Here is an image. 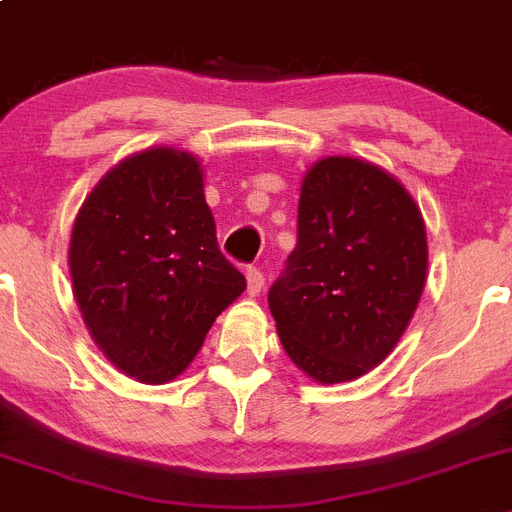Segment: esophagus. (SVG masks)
<instances>
[{"label":"esophagus","instance_id":"obj_1","mask_svg":"<svg viewBox=\"0 0 512 512\" xmlns=\"http://www.w3.org/2000/svg\"><path fill=\"white\" fill-rule=\"evenodd\" d=\"M245 277H247V294H250V297H257V294L262 292V287H265V275H262L257 267H247Z\"/></svg>","mask_w":512,"mask_h":512}]
</instances>
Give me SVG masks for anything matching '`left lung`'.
Segmentation results:
<instances>
[{"label": "left lung", "mask_w": 512, "mask_h": 512, "mask_svg": "<svg viewBox=\"0 0 512 512\" xmlns=\"http://www.w3.org/2000/svg\"><path fill=\"white\" fill-rule=\"evenodd\" d=\"M426 265L421 210L394 175L359 158L314 163L297 247L267 294L289 359L319 384L364 376L409 327Z\"/></svg>", "instance_id": "left-lung-1"}]
</instances>
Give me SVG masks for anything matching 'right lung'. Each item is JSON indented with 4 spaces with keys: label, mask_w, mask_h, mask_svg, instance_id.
Here are the masks:
<instances>
[{
    "label": "right lung",
    "mask_w": 512,
    "mask_h": 512,
    "mask_svg": "<svg viewBox=\"0 0 512 512\" xmlns=\"http://www.w3.org/2000/svg\"><path fill=\"white\" fill-rule=\"evenodd\" d=\"M69 270L96 347L146 384L175 379L247 287L218 247L200 160L175 148L103 175L76 215Z\"/></svg>",
    "instance_id": "add662e5"
}]
</instances>
